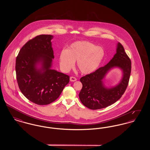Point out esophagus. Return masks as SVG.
<instances>
[{
	"label": "esophagus",
	"instance_id": "esophagus-1",
	"mask_svg": "<svg viewBox=\"0 0 150 150\" xmlns=\"http://www.w3.org/2000/svg\"><path fill=\"white\" fill-rule=\"evenodd\" d=\"M70 80L71 81H75L77 80V79L75 77H74V76H71L70 78Z\"/></svg>",
	"mask_w": 150,
	"mask_h": 150
}]
</instances>
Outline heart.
I'll return each mask as SVG.
<instances>
[{"label": "heart", "mask_w": 150, "mask_h": 150, "mask_svg": "<svg viewBox=\"0 0 150 150\" xmlns=\"http://www.w3.org/2000/svg\"><path fill=\"white\" fill-rule=\"evenodd\" d=\"M104 56L105 50L101 47L86 40L76 41L72 43L67 50L60 53L59 64L64 71H68L77 61L80 71L89 74L97 69Z\"/></svg>", "instance_id": "b5f03b06"}]
</instances>
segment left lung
<instances>
[{
    "label": "left lung",
    "instance_id": "obj_1",
    "mask_svg": "<svg viewBox=\"0 0 150 150\" xmlns=\"http://www.w3.org/2000/svg\"><path fill=\"white\" fill-rule=\"evenodd\" d=\"M130 59L121 43L117 44L116 53L105 66L80 78L83 87L79 96L81 103L88 108L98 110L108 107L119 100L128 86L131 73ZM120 67L123 72L121 83L108 89L103 86L102 79L111 68Z\"/></svg>",
    "mask_w": 150,
    "mask_h": 150
}]
</instances>
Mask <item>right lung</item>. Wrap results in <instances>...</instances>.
Segmentation results:
<instances>
[{
  "mask_svg": "<svg viewBox=\"0 0 150 150\" xmlns=\"http://www.w3.org/2000/svg\"><path fill=\"white\" fill-rule=\"evenodd\" d=\"M53 36L40 35L29 40L16 57V72L18 87L31 102L46 105L57 100L70 76L50 69L54 58L51 39ZM42 62L38 69L36 64Z\"/></svg>",
  "mask_w": 150,
  "mask_h": 150,
  "instance_id": "add662e5",
  "label": "right lung"
}]
</instances>
